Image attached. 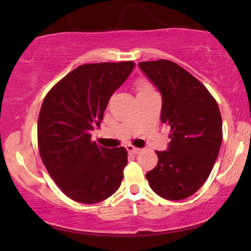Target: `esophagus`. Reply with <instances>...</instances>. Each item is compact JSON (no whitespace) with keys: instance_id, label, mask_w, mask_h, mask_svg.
Segmentation results:
<instances>
[{"instance_id":"esophagus-1","label":"esophagus","mask_w":251,"mask_h":251,"mask_svg":"<svg viewBox=\"0 0 251 251\" xmlns=\"http://www.w3.org/2000/svg\"><path fill=\"white\" fill-rule=\"evenodd\" d=\"M126 149V151H128V153H131V154H138L140 152L139 149H137V147L132 146V145H128Z\"/></svg>"}]
</instances>
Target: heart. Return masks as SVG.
I'll use <instances>...</instances> for the list:
<instances>
[{"instance_id": "b5f03b06", "label": "heart", "mask_w": 251, "mask_h": 251, "mask_svg": "<svg viewBox=\"0 0 251 251\" xmlns=\"http://www.w3.org/2000/svg\"><path fill=\"white\" fill-rule=\"evenodd\" d=\"M136 90H137V95H142V94H149V92H153V88L149 82L145 80H138L136 83Z\"/></svg>"}]
</instances>
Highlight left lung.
<instances>
[{
    "label": "left lung",
    "instance_id": "8db88e82",
    "mask_svg": "<svg viewBox=\"0 0 251 251\" xmlns=\"http://www.w3.org/2000/svg\"><path fill=\"white\" fill-rule=\"evenodd\" d=\"M138 66L162 96L161 121L171 130L167 151H156L159 161L146 178L161 198L184 200L204 184L221 150L217 101L198 78L173 61H142Z\"/></svg>",
    "mask_w": 251,
    "mask_h": 251
}]
</instances>
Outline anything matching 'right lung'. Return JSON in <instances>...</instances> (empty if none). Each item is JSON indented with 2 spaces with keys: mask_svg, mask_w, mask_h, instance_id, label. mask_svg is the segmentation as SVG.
<instances>
[{
  "mask_svg": "<svg viewBox=\"0 0 251 251\" xmlns=\"http://www.w3.org/2000/svg\"><path fill=\"white\" fill-rule=\"evenodd\" d=\"M133 61L81 65L44 98L37 121L40 155L58 187L72 200L98 203L114 194L128 163L125 147L91 142L112 95L125 83Z\"/></svg>",
  "mask_w": 251,
  "mask_h": 251,
  "instance_id": "add662e5",
  "label": "right lung"
}]
</instances>
